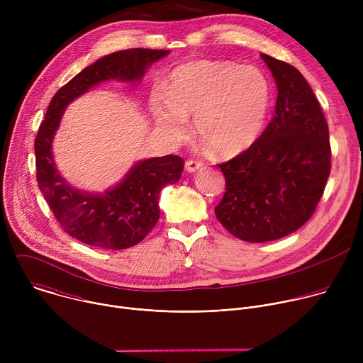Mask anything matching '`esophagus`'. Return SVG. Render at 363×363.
Segmentation results:
<instances>
[{
  "instance_id": "34e87169",
  "label": "esophagus",
  "mask_w": 363,
  "mask_h": 363,
  "mask_svg": "<svg viewBox=\"0 0 363 363\" xmlns=\"http://www.w3.org/2000/svg\"><path fill=\"white\" fill-rule=\"evenodd\" d=\"M202 168H203V164H202V162H199V161H194V160H191V161H186V164H185V171H186V172H189V174L196 172L198 169H202Z\"/></svg>"
}]
</instances>
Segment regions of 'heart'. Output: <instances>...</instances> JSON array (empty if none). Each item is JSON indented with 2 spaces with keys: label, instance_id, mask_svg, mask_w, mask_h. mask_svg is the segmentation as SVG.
Here are the masks:
<instances>
[{
  "label": "heart",
  "instance_id": "b5f03b06",
  "mask_svg": "<svg viewBox=\"0 0 363 363\" xmlns=\"http://www.w3.org/2000/svg\"><path fill=\"white\" fill-rule=\"evenodd\" d=\"M270 105L272 84L258 67L196 60L171 73L167 100L152 97V115L174 140L186 138L188 116L195 118L199 139L217 157L233 158L262 136Z\"/></svg>",
  "mask_w": 363,
  "mask_h": 363
}]
</instances>
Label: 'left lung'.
Segmentation results:
<instances>
[{
    "instance_id": "left-lung-1",
    "label": "left lung",
    "mask_w": 363,
    "mask_h": 363,
    "mask_svg": "<svg viewBox=\"0 0 363 363\" xmlns=\"http://www.w3.org/2000/svg\"><path fill=\"white\" fill-rule=\"evenodd\" d=\"M262 59L277 86L274 116L248 150L218 165L225 194L216 216L248 242L283 238L307 223L330 174L329 128L312 87L296 67Z\"/></svg>"
}]
</instances>
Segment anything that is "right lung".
I'll return each instance as SVG.
<instances>
[{
  "mask_svg": "<svg viewBox=\"0 0 363 363\" xmlns=\"http://www.w3.org/2000/svg\"><path fill=\"white\" fill-rule=\"evenodd\" d=\"M169 50L129 48L100 57L83 69L51 99L40 125L34 150L37 182L50 210L76 240L105 250H125L140 242L160 220V195L178 182L184 161L177 155L136 162L115 186L89 192L72 186L59 172L53 139L70 103L109 80L136 83Z\"/></svg>",
  "mask_w": 363,
  "mask_h": 363,
  "instance_id": "right-lung-1",
  "label": "right lung"
}]
</instances>
